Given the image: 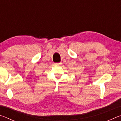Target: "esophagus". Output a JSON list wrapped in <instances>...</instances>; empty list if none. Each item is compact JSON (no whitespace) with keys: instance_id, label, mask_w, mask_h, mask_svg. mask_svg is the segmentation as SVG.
<instances>
[{"instance_id":"esophagus-1","label":"esophagus","mask_w":121,"mask_h":121,"mask_svg":"<svg viewBox=\"0 0 121 121\" xmlns=\"http://www.w3.org/2000/svg\"><path fill=\"white\" fill-rule=\"evenodd\" d=\"M55 65H60L61 64V62H59V63H55Z\"/></svg>"}]
</instances>
